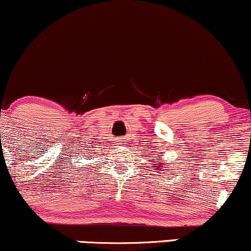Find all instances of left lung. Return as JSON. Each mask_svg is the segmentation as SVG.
<instances>
[{
  "label": "left lung",
  "mask_w": 251,
  "mask_h": 251,
  "mask_svg": "<svg viewBox=\"0 0 251 251\" xmlns=\"http://www.w3.org/2000/svg\"><path fill=\"white\" fill-rule=\"evenodd\" d=\"M160 160L161 162H160V164H154V167H151V169H155V170H158V171H164L163 170L164 168V166H162V163H163V161H162V157H157V158H155L154 160V162L155 163H157V161ZM165 170H168V169H165Z\"/></svg>",
  "instance_id": "left-lung-1"
}]
</instances>
